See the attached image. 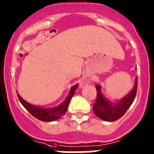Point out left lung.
Masks as SVG:
<instances>
[{"label":"left lung","mask_w":154,"mask_h":154,"mask_svg":"<svg viewBox=\"0 0 154 154\" xmlns=\"http://www.w3.org/2000/svg\"><path fill=\"white\" fill-rule=\"evenodd\" d=\"M96 89L97 98L93 105V112L99 119L113 122L122 117L134 101L137 90V78L135 80V85L130 93L116 103H112L103 96L100 85H96Z\"/></svg>","instance_id":"8db88e82"}]
</instances>
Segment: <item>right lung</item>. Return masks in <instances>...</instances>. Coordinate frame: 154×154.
<instances>
[{"label": "right lung", "mask_w": 154, "mask_h": 154, "mask_svg": "<svg viewBox=\"0 0 154 154\" xmlns=\"http://www.w3.org/2000/svg\"><path fill=\"white\" fill-rule=\"evenodd\" d=\"M79 84H76L74 86L72 87L69 94L68 95L67 98L65 99V101L60 105H58V106L54 107V108L50 109H45L42 108V107L35 106L34 105H31L26 102L24 99L20 96L18 93L17 92V97H18L19 100L22 104L23 106L28 110V112L33 116L36 119H39L41 121H44V122H51V121H55L56 119H59L64 116L67 111L68 106H69V103L71 101V99L74 96L75 92L76 89L78 88Z\"/></svg>", "instance_id": "right-lung-1"}]
</instances>
